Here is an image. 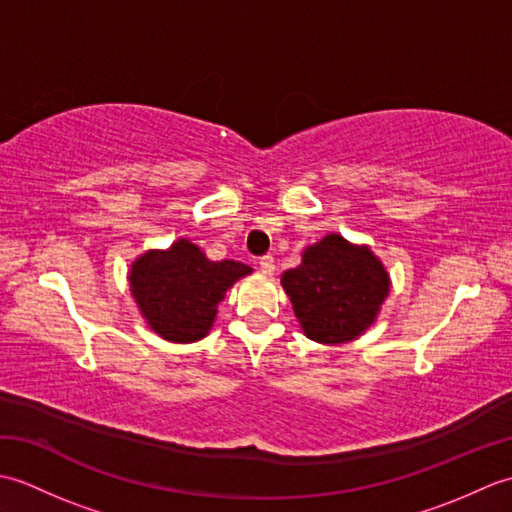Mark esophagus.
<instances>
[{
    "label": "esophagus",
    "instance_id": "34e87169",
    "mask_svg": "<svg viewBox=\"0 0 512 512\" xmlns=\"http://www.w3.org/2000/svg\"><path fill=\"white\" fill-rule=\"evenodd\" d=\"M259 270H262L264 275H273L275 273V257L273 255L259 257Z\"/></svg>",
    "mask_w": 512,
    "mask_h": 512
}]
</instances>
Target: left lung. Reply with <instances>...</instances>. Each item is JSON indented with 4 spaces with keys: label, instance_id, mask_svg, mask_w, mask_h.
<instances>
[{
    "label": "left lung",
    "instance_id": "8db88e82",
    "mask_svg": "<svg viewBox=\"0 0 512 512\" xmlns=\"http://www.w3.org/2000/svg\"><path fill=\"white\" fill-rule=\"evenodd\" d=\"M281 286L308 339L336 345L354 341L378 317L389 295V275L369 246L330 233L308 246Z\"/></svg>",
    "mask_w": 512,
    "mask_h": 512
}]
</instances>
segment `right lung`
Instances as JSON below:
<instances>
[{"label": "right lung", "instance_id": "right-lung-1", "mask_svg": "<svg viewBox=\"0 0 512 512\" xmlns=\"http://www.w3.org/2000/svg\"><path fill=\"white\" fill-rule=\"evenodd\" d=\"M253 268L211 262L200 246L180 237L167 250H147L129 268V290L147 325L171 343H193L213 328L217 303Z\"/></svg>", "mask_w": 512, "mask_h": 512}]
</instances>
